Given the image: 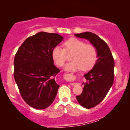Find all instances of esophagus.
Segmentation results:
<instances>
[{
  "label": "esophagus",
  "instance_id": "esophagus-1",
  "mask_svg": "<svg viewBox=\"0 0 130 130\" xmlns=\"http://www.w3.org/2000/svg\"><path fill=\"white\" fill-rule=\"evenodd\" d=\"M71 84L72 86H76V83H71V84Z\"/></svg>",
  "mask_w": 130,
  "mask_h": 130
}]
</instances>
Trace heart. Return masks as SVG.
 Here are the masks:
<instances>
[{"label": "heart", "instance_id": "obj_1", "mask_svg": "<svg viewBox=\"0 0 130 130\" xmlns=\"http://www.w3.org/2000/svg\"><path fill=\"white\" fill-rule=\"evenodd\" d=\"M65 44L67 51L73 52L71 56L73 60L64 66V70L66 71H75L82 68L83 70H89L96 63L97 52L92 44H86L84 41L75 38L67 40ZM52 56L55 63L59 67H62L67 59L66 51L59 46L54 47Z\"/></svg>", "mask_w": 130, "mask_h": 130}]
</instances>
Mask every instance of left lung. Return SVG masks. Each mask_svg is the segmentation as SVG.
<instances>
[{"label":"left lung","instance_id":"1","mask_svg":"<svg viewBox=\"0 0 130 130\" xmlns=\"http://www.w3.org/2000/svg\"><path fill=\"white\" fill-rule=\"evenodd\" d=\"M74 35L89 40L97 52L96 63L92 69L84 75L86 81L83 83V92L76 96L77 102L81 106L90 109L104 99L112 86L114 60L108 44L96 34L86 32Z\"/></svg>","mask_w":130,"mask_h":130}]
</instances>
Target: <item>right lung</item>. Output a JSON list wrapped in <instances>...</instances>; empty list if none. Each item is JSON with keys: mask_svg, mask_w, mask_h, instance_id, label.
<instances>
[{"mask_svg": "<svg viewBox=\"0 0 130 130\" xmlns=\"http://www.w3.org/2000/svg\"><path fill=\"white\" fill-rule=\"evenodd\" d=\"M57 34L40 32L27 38L14 60V77L24 100L37 109L53 103L59 85L54 77L60 70L54 65L52 51L63 41Z\"/></svg>", "mask_w": 130, "mask_h": 130, "instance_id": "right-lung-1", "label": "right lung"}]
</instances>
